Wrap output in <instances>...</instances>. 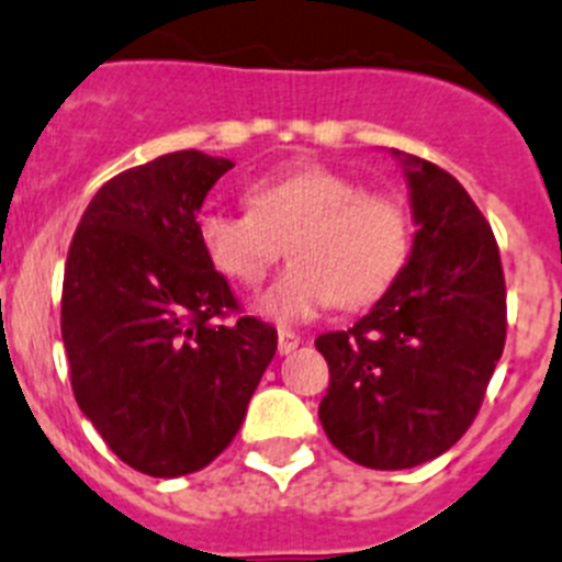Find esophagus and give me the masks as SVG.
Instances as JSON below:
<instances>
[{
  "label": "esophagus",
  "mask_w": 562,
  "mask_h": 562,
  "mask_svg": "<svg viewBox=\"0 0 562 562\" xmlns=\"http://www.w3.org/2000/svg\"><path fill=\"white\" fill-rule=\"evenodd\" d=\"M300 334H294V330L288 328H280V334H277V348H280L282 356H288L291 350L300 348Z\"/></svg>",
  "instance_id": "obj_1"
}]
</instances>
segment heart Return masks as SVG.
Wrapping results in <instances>:
<instances>
[{
    "mask_svg": "<svg viewBox=\"0 0 562 562\" xmlns=\"http://www.w3.org/2000/svg\"><path fill=\"white\" fill-rule=\"evenodd\" d=\"M248 212L200 214L203 254L228 280L254 285L285 251L291 266L257 296L268 319L300 322L328 305L362 308L393 285L409 257L413 228L393 194L364 192L348 175L302 164L246 189Z\"/></svg>",
    "mask_w": 562,
    "mask_h": 562,
    "instance_id": "1",
    "label": "heart"
}]
</instances>
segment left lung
I'll return each mask as SVG.
<instances>
[{"label": "left lung", "mask_w": 562, "mask_h": 562, "mask_svg": "<svg viewBox=\"0 0 562 562\" xmlns=\"http://www.w3.org/2000/svg\"><path fill=\"white\" fill-rule=\"evenodd\" d=\"M418 232L402 274L348 330L316 339L330 368L319 422L370 470H409L475 422L504 353L506 285L495 234L450 172L393 149Z\"/></svg>", "instance_id": "left-lung-1"}]
</instances>
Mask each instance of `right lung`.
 <instances>
[{
  "mask_svg": "<svg viewBox=\"0 0 562 562\" xmlns=\"http://www.w3.org/2000/svg\"><path fill=\"white\" fill-rule=\"evenodd\" d=\"M232 166L183 149L126 169L72 234L61 288L72 393L144 475H189L221 456L277 353L268 322H217L237 300L198 240L200 206Z\"/></svg>",
  "mask_w": 562,
  "mask_h": 562,
  "instance_id": "right-lung-1",
  "label": "right lung"
}]
</instances>
